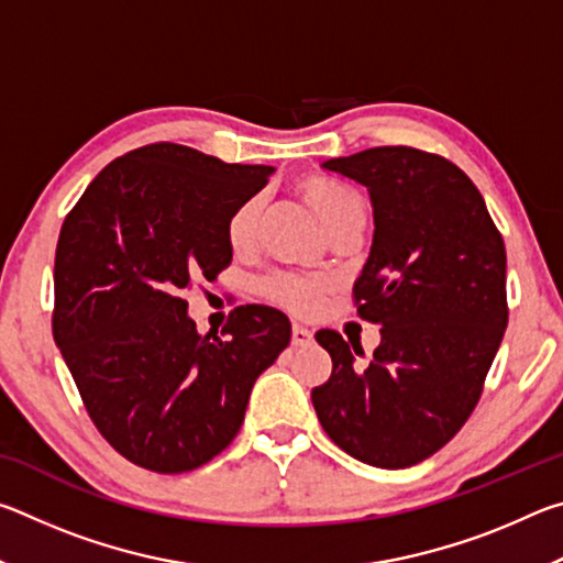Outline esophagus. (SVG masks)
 I'll return each mask as SVG.
<instances>
[{"instance_id":"obj_1","label":"esophagus","mask_w":563,"mask_h":563,"mask_svg":"<svg viewBox=\"0 0 563 563\" xmlns=\"http://www.w3.org/2000/svg\"><path fill=\"white\" fill-rule=\"evenodd\" d=\"M312 342V330L302 328V325H292V345L295 347H305Z\"/></svg>"}]
</instances>
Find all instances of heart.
<instances>
[{
  "label": "heart",
  "instance_id": "b5f03b06",
  "mask_svg": "<svg viewBox=\"0 0 563 563\" xmlns=\"http://www.w3.org/2000/svg\"><path fill=\"white\" fill-rule=\"evenodd\" d=\"M298 194L302 201L310 206V211L318 216L322 228L330 233L338 223L345 221V218L362 208V198L345 186L335 184V180L322 178V176H305L298 180ZM261 211L263 201L258 196L247 198L241 206L235 208L228 218L225 225V238L228 245L233 247L235 253H247L258 241V228H261ZM265 298L273 300L280 308L298 312V316H310V312L318 310L328 292V283L318 278H302V275H290L280 273L273 275L263 283Z\"/></svg>",
  "mask_w": 563,
  "mask_h": 563
}]
</instances>
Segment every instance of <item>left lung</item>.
<instances>
[{"instance_id": "8db88e82", "label": "left lung", "mask_w": 563, "mask_h": 563, "mask_svg": "<svg viewBox=\"0 0 563 563\" xmlns=\"http://www.w3.org/2000/svg\"><path fill=\"white\" fill-rule=\"evenodd\" d=\"M322 168L369 190L375 235L352 295L383 340L355 365L362 350L320 330L332 375L312 389V407L340 450L405 470L442 450L479 402L509 320L507 251L452 161L377 146Z\"/></svg>"}]
</instances>
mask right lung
I'll use <instances>...</instances> for the list:
<instances>
[{"instance_id":"obj_1","label":"right lung","mask_w":563,"mask_h":563,"mask_svg":"<svg viewBox=\"0 0 563 563\" xmlns=\"http://www.w3.org/2000/svg\"><path fill=\"white\" fill-rule=\"evenodd\" d=\"M273 170L148 144L111 161L64 218L54 340L103 440L144 470L180 474L221 454L288 347L280 310L241 305L216 338L198 335L180 298L231 265L228 218Z\"/></svg>"}]
</instances>
